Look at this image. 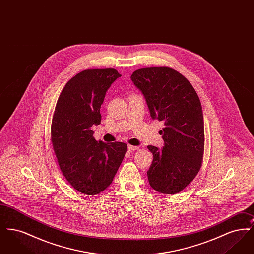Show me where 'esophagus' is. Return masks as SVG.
Segmentation results:
<instances>
[{"instance_id":"1","label":"esophagus","mask_w":254,"mask_h":254,"mask_svg":"<svg viewBox=\"0 0 254 254\" xmlns=\"http://www.w3.org/2000/svg\"><path fill=\"white\" fill-rule=\"evenodd\" d=\"M127 148H128V150H129V151H134V150L138 149V148H139V146H136V145H128Z\"/></svg>"}]
</instances>
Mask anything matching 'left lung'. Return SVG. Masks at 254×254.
Here are the masks:
<instances>
[{
	"mask_svg": "<svg viewBox=\"0 0 254 254\" xmlns=\"http://www.w3.org/2000/svg\"><path fill=\"white\" fill-rule=\"evenodd\" d=\"M130 78L144 94L151 118L166 126L160 132L164 147L147 146L153 154L147 170L149 185L160 193H179L203 163L205 130L200 99L189 80L168 66L140 68Z\"/></svg>",
	"mask_w": 254,
	"mask_h": 254,
	"instance_id": "1",
	"label": "left lung"
}]
</instances>
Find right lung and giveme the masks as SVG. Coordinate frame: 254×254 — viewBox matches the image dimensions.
<instances>
[{
    "instance_id": "add662e5",
    "label": "right lung",
    "mask_w": 254,
    "mask_h": 254,
    "mask_svg": "<svg viewBox=\"0 0 254 254\" xmlns=\"http://www.w3.org/2000/svg\"><path fill=\"white\" fill-rule=\"evenodd\" d=\"M121 76L114 68L85 69L66 83L58 98L50 140L64 177L81 193L105 190L127 152V144L98 142L91 130L101 123L107 90Z\"/></svg>"
}]
</instances>
